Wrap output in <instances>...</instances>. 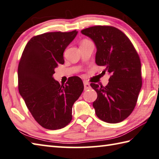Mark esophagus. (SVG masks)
<instances>
[{"instance_id":"34e87169","label":"esophagus","mask_w":159,"mask_h":159,"mask_svg":"<svg viewBox=\"0 0 159 159\" xmlns=\"http://www.w3.org/2000/svg\"><path fill=\"white\" fill-rule=\"evenodd\" d=\"M83 84H84V88L85 89H88L90 88V85L87 81H83Z\"/></svg>"}]
</instances>
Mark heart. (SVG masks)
Returning <instances> with one entry per match:
<instances>
[{
	"label": "heart",
	"instance_id": "heart-1",
	"mask_svg": "<svg viewBox=\"0 0 159 159\" xmlns=\"http://www.w3.org/2000/svg\"><path fill=\"white\" fill-rule=\"evenodd\" d=\"M89 42V41H88V40H87V39H84V40H83V41L82 42V43H85V42Z\"/></svg>",
	"mask_w": 159,
	"mask_h": 159
}]
</instances>
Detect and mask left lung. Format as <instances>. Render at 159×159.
<instances>
[{
  "mask_svg": "<svg viewBox=\"0 0 159 159\" xmlns=\"http://www.w3.org/2000/svg\"><path fill=\"white\" fill-rule=\"evenodd\" d=\"M81 33L96 45L95 62L104 68L102 74L110 75L106 87L90 84L97 93L95 113L103 122H122L134 111L142 87L139 56L127 36L115 27L95 25Z\"/></svg>",
  "mask_w": 159,
  "mask_h": 159,
  "instance_id": "left-lung-1",
  "label": "left lung"
}]
</instances>
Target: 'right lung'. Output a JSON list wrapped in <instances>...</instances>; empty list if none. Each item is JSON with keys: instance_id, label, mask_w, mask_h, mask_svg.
<instances>
[{"instance_id": "right-lung-1", "label": "right lung", "mask_w": 159, "mask_h": 159, "mask_svg": "<svg viewBox=\"0 0 159 159\" xmlns=\"http://www.w3.org/2000/svg\"><path fill=\"white\" fill-rule=\"evenodd\" d=\"M78 31L51 32L34 36L23 51L18 67L19 91L37 122L51 130L64 128L72 119V106L84 89L72 76L60 85L53 77L65 62L63 53Z\"/></svg>"}]
</instances>
